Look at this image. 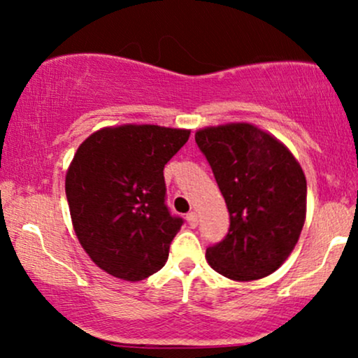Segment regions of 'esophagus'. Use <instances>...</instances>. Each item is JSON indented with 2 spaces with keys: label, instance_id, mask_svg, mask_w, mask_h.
Returning <instances> with one entry per match:
<instances>
[{
  "label": "esophagus",
  "instance_id": "esophagus-1",
  "mask_svg": "<svg viewBox=\"0 0 358 358\" xmlns=\"http://www.w3.org/2000/svg\"><path fill=\"white\" fill-rule=\"evenodd\" d=\"M187 222H188V225H190L192 229H195L196 225H199V215H196L195 212L187 213Z\"/></svg>",
  "mask_w": 358,
  "mask_h": 358
}]
</instances>
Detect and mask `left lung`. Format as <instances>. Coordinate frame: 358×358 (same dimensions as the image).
I'll use <instances>...</instances> for the list:
<instances>
[{"label":"left lung","instance_id":"8db88e82","mask_svg":"<svg viewBox=\"0 0 358 358\" xmlns=\"http://www.w3.org/2000/svg\"><path fill=\"white\" fill-rule=\"evenodd\" d=\"M195 141L219 185L231 227L207 261L234 281L274 273L294 249L306 219V178L291 151L248 124L205 127Z\"/></svg>","mask_w":358,"mask_h":358}]
</instances>
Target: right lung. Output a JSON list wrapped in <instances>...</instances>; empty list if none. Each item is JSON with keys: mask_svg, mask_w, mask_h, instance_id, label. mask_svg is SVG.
<instances>
[{"mask_svg": "<svg viewBox=\"0 0 358 358\" xmlns=\"http://www.w3.org/2000/svg\"><path fill=\"white\" fill-rule=\"evenodd\" d=\"M190 131L124 124L96 131L65 176L77 239L110 276L141 281L165 266L183 220L166 207L163 168Z\"/></svg>", "mask_w": 358, "mask_h": 358, "instance_id": "right-lung-1", "label": "right lung"}]
</instances>
